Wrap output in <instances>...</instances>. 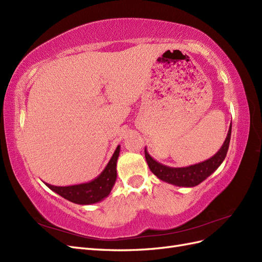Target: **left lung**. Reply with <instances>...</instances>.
I'll list each match as a JSON object with an SVG mask.
<instances>
[{"instance_id":"obj_1","label":"left lung","mask_w":262,"mask_h":262,"mask_svg":"<svg viewBox=\"0 0 262 262\" xmlns=\"http://www.w3.org/2000/svg\"><path fill=\"white\" fill-rule=\"evenodd\" d=\"M231 133H232V124L229 125L226 139L223 145L217 150L215 155H213L209 160L198 163L194 165L187 166V167H169V166L163 165L155 161L154 158L148 154L145 147V158L148 167L157 178L161 180L168 182L173 186L178 187H194L198 186L203 180L207 179L211 173L215 171L220 165L225 160L229 141H231Z\"/></svg>"}]
</instances>
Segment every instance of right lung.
Returning <instances> with one entry per match:
<instances>
[{"mask_svg": "<svg viewBox=\"0 0 262 262\" xmlns=\"http://www.w3.org/2000/svg\"><path fill=\"white\" fill-rule=\"evenodd\" d=\"M120 153V145H118L113 157L105 169L95 179L73 186H52L45 182L46 186L64 199L76 204H93L100 202L107 198L112 191L117 179V161Z\"/></svg>", "mask_w": 262, "mask_h": 262, "instance_id": "obj_1", "label": "right lung"}]
</instances>
